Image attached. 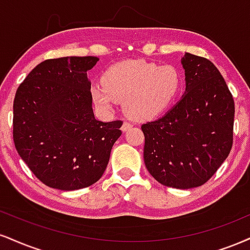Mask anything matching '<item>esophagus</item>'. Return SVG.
Instances as JSON below:
<instances>
[{"label":"esophagus","mask_w":250,"mask_h":250,"mask_svg":"<svg viewBox=\"0 0 250 250\" xmlns=\"http://www.w3.org/2000/svg\"><path fill=\"white\" fill-rule=\"evenodd\" d=\"M131 127H133V125H131L130 122L125 121V122H123V125H122V130H123V131H127V130H129V129H130Z\"/></svg>","instance_id":"1"}]
</instances>
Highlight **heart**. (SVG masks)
I'll return each instance as SVG.
<instances>
[{
    "instance_id": "heart-1",
    "label": "heart",
    "mask_w": 250,
    "mask_h": 250,
    "mask_svg": "<svg viewBox=\"0 0 250 250\" xmlns=\"http://www.w3.org/2000/svg\"><path fill=\"white\" fill-rule=\"evenodd\" d=\"M92 87L94 104L110 110L115 102L134 120H151L169 109L182 92L183 74L173 65L146 60H127L110 66Z\"/></svg>"
}]
</instances>
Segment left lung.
Segmentation results:
<instances>
[{"label": "left lung", "mask_w": 250, "mask_h": 250, "mask_svg": "<svg viewBox=\"0 0 250 250\" xmlns=\"http://www.w3.org/2000/svg\"><path fill=\"white\" fill-rule=\"evenodd\" d=\"M186 93L176 106L142 125L144 163L162 185L192 188L204 185L233 146V95L212 62L185 53Z\"/></svg>", "instance_id": "left-lung-1"}]
</instances>
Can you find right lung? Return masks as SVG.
Returning a JSON list of instances; mask_svg holds the SVG:
<instances>
[{"instance_id": "add662e5", "label": "right lung", "mask_w": 250, "mask_h": 250, "mask_svg": "<svg viewBox=\"0 0 250 250\" xmlns=\"http://www.w3.org/2000/svg\"><path fill=\"white\" fill-rule=\"evenodd\" d=\"M98 60L92 56L44 60L17 88L15 148L49 188L73 191L98 182L122 134L121 120L101 122L93 114L87 71Z\"/></svg>"}]
</instances>
